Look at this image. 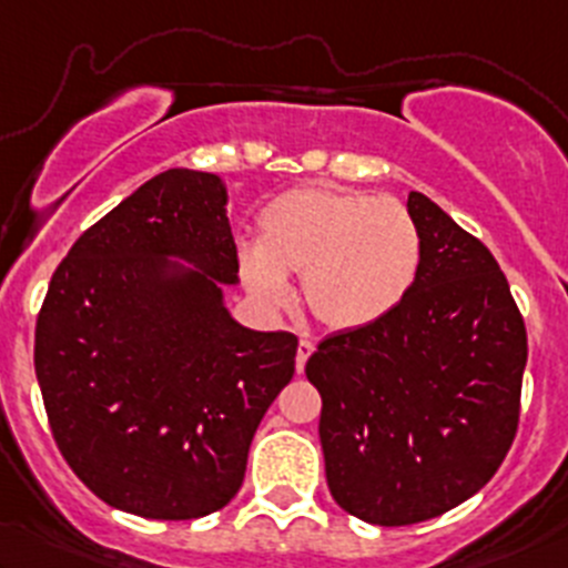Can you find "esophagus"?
Segmentation results:
<instances>
[{
  "label": "esophagus",
  "mask_w": 568,
  "mask_h": 568,
  "mask_svg": "<svg viewBox=\"0 0 568 568\" xmlns=\"http://www.w3.org/2000/svg\"><path fill=\"white\" fill-rule=\"evenodd\" d=\"M315 345L310 339H298V347H296V372L302 375L304 372V364H307V358L313 355Z\"/></svg>",
  "instance_id": "obj_1"
}]
</instances>
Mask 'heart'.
Wrapping results in <instances>:
<instances>
[{
    "label": "heart",
    "mask_w": 568,
    "mask_h": 568,
    "mask_svg": "<svg viewBox=\"0 0 568 568\" xmlns=\"http://www.w3.org/2000/svg\"><path fill=\"white\" fill-rule=\"evenodd\" d=\"M420 232L396 199L307 185L274 196L258 215V245H242L236 270L258 307L291 302L302 277L310 315L328 332H358L388 317L420 272Z\"/></svg>",
    "instance_id": "obj_1"
}]
</instances>
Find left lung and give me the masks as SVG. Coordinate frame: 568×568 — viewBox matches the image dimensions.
Masks as SVG:
<instances>
[{"mask_svg":"<svg viewBox=\"0 0 568 568\" xmlns=\"http://www.w3.org/2000/svg\"><path fill=\"white\" fill-rule=\"evenodd\" d=\"M420 272L383 321L336 332L307 361L323 398L334 501L372 526L458 507L513 447L528 358L523 317L488 247L409 191Z\"/></svg>","mask_w":568,"mask_h":568,"instance_id":"8db88e82","label":"left lung"}]
</instances>
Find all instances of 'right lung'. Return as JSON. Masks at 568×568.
Instances as JSON below:
<instances>
[{
	"label": "right lung",
	"mask_w": 568,
	"mask_h": 568,
	"mask_svg": "<svg viewBox=\"0 0 568 568\" xmlns=\"http://www.w3.org/2000/svg\"><path fill=\"white\" fill-rule=\"evenodd\" d=\"M217 174L166 170L80 236L37 317L34 372L61 456L110 507L191 520L245 479L296 336L226 307L240 283Z\"/></svg>",
	"instance_id": "add662e5"
}]
</instances>
